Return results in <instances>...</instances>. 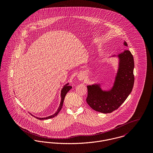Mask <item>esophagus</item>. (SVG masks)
<instances>
[{
  "label": "esophagus",
  "instance_id": "obj_1",
  "mask_svg": "<svg viewBox=\"0 0 153 153\" xmlns=\"http://www.w3.org/2000/svg\"><path fill=\"white\" fill-rule=\"evenodd\" d=\"M84 78V75H83L82 74H79V75H78V79L79 81L83 80Z\"/></svg>",
  "mask_w": 153,
  "mask_h": 153
}]
</instances>
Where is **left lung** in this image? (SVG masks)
I'll list each match as a JSON object with an SVG mask.
<instances>
[{
    "label": "left lung",
    "instance_id": "1",
    "mask_svg": "<svg viewBox=\"0 0 153 153\" xmlns=\"http://www.w3.org/2000/svg\"><path fill=\"white\" fill-rule=\"evenodd\" d=\"M123 45L128 46L126 42ZM109 58L118 59V67L112 85L109 89H102L100 82L88 85L87 102L91 108L104 114L118 109L126 101L132 91L134 82V58L131 52H123Z\"/></svg>",
    "mask_w": 153,
    "mask_h": 153
}]
</instances>
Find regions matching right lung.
<instances>
[{
  "label": "right lung",
  "instance_id": "add662e5",
  "mask_svg": "<svg viewBox=\"0 0 153 153\" xmlns=\"http://www.w3.org/2000/svg\"><path fill=\"white\" fill-rule=\"evenodd\" d=\"M69 85V82L68 83H66L65 85H64L62 88L61 91V102H60V104H59V108L57 109V111H56L55 113H54L53 114H52V115H50V116H48V117H44V118H40V117H37L36 116H34L33 115V116H34V117H35L36 118L38 119V120H47V119H49V118H53L55 117V116H56L58 115V114L59 112V111H61V109H62V105H63V102H64V98L65 97V95H66V94L68 93V92L72 88L71 86H69L68 85Z\"/></svg>",
  "mask_w": 153,
  "mask_h": 153
}]
</instances>
